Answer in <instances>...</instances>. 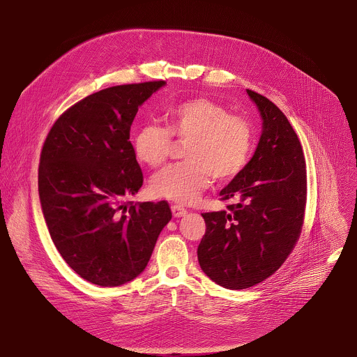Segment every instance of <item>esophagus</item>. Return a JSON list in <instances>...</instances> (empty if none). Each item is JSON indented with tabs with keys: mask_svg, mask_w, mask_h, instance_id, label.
<instances>
[{
	"mask_svg": "<svg viewBox=\"0 0 357 357\" xmlns=\"http://www.w3.org/2000/svg\"><path fill=\"white\" fill-rule=\"evenodd\" d=\"M171 211H172V215H174L175 218H182V216H185L186 212H188L183 206H179V205H172V206H171Z\"/></svg>",
	"mask_w": 357,
	"mask_h": 357,
	"instance_id": "esophagus-1",
	"label": "esophagus"
}]
</instances>
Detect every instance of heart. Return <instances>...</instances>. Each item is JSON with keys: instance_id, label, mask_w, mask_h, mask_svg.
I'll return each instance as SVG.
<instances>
[{"instance_id": "heart-1", "label": "heart", "mask_w": 357, "mask_h": 357, "mask_svg": "<svg viewBox=\"0 0 357 357\" xmlns=\"http://www.w3.org/2000/svg\"><path fill=\"white\" fill-rule=\"evenodd\" d=\"M167 126L146 123L132 135L137 158L151 168L161 167L174 149V138L183 145L186 161L158 172L151 192L178 203L195 202L212 176L229 181L247 165L254 148V130L244 117L229 114L216 101L196 97L171 106Z\"/></svg>"}]
</instances>
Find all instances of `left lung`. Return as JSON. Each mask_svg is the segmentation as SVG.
<instances>
[{"mask_svg":"<svg viewBox=\"0 0 357 357\" xmlns=\"http://www.w3.org/2000/svg\"><path fill=\"white\" fill-rule=\"evenodd\" d=\"M263 117L250 162L220 192L229 212L202 213L200 268L216 284L244 289L273 275L294 250L307 205V165L296 132L267 97L248 90Z\"/></svg>","mask_w":357,"mask_h":357,"instance_id":"obj_1","label":"left lung"}]
</instances>
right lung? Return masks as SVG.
Returning a JSON list of instances; mask_svg holds the SVG:
<instances>
[{
    "mask_svg": "<svg viewBox=\"0 0 357 357\" xmlns=\"http://www.w3.org/2000/svg\"><path fill=\"white\" fill-rule=\"evenodd\" d=\"M164 84L93 93L62 113L43 142L38 189L49 234L69 267L91 284L119 287L139 275L172 218L165 200H128L144 178L130 128L138 107Z\"/></svg>",
    "mask_w": 357,
    "mask_h": 357,
    "instance_id": "obj_1",
    "label": "right lung"
}]
</instances>
